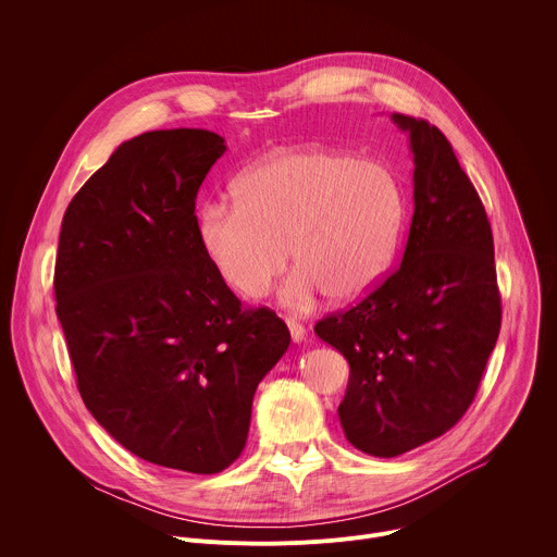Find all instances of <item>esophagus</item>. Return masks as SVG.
I'll use <instances>...</instances> for the list:
<instances>
[{
	"mask_svg": "<svg viewBox=\"0 0 557 557\" xmlns=\"http://www.w3.org/2000/svg\"><path fill=\"white\" fill-rule=\"evenodd\" d=\"M286 324H288V331H290V339H293V344H301V342L306 339V329H304L299 322H295V320H286Z\"/></svg>",
	"mask_w": 557,
	"mask_h": 557,
	"instance_id": "obj_1",
	"label": "esophagus"
}]
</instances>
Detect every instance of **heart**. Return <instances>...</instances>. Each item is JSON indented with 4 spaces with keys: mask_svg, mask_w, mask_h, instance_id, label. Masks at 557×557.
<instances>
[{
    "mask_svg": "<svg viewBox=\"0 0 557 557\" xmlns=\"http://www.w3.org/2000/svg\"><path fill=\"white\" fill-rule=\"evenodd\" d=\"M235 200L198 211L196 237L213 271L240 295L262 297L293 258L282 288L295 310L322 293L355 301L394 260L406 198L396 176L372 161L326 147L262 158L233 185Z\"/></svg>",
    "mask_w": 557,
    "mask_h": 557,
    "instance_id": "obj_1",
    "label": "heart"
}]
</instances>
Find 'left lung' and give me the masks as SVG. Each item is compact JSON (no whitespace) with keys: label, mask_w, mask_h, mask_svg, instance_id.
Masks as SVG:
<instances>
[{"label":"left lung","mask_w":557,"mask_h":557,"mask_svg":"<svg viewBox=\"0 0 557 557\" xmlns=\"http://www.w3.org/2000/svg\"><path fill=\"white\" fill-rule=\"evenodd\" d=\"M410 134L414 215L401 267L314 335L350 363L339 421L363 454L392 458L454 428L500 333L494 237L485 207L443 132L392 114Z\"/></svg>","instance_id":"1"}]
</instances>
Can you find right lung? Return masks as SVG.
<instances>
[{"mask_svg": "<svg viewBox=\"0 0 557 557\" xmlns=\"http://www.w3.org/2000/svg\"><path fill=\"white\" fill-rule=\"evenodd\" d=\"M224 151L191 127L125 140L67 205L54 264L86 408L138 458L191 473L243 454L256 387L290 344L200 251L196 196Z\"/></svg>", "mask_w": 557, "mask_h": 557, "instance_id": "add662e5", "label": "right lung"}]
</instances>
